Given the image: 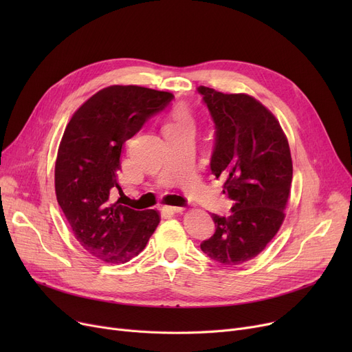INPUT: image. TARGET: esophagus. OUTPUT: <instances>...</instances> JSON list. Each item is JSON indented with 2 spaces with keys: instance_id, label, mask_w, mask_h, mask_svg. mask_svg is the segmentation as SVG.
I'll use <instances>...</instances> for the list:
<instances>
[{
  "instance_id": "1",
  "label": "esophagus",
  "mask_w": 352,
  "mask_h": 352,
  "mask_svg": "<svg viewBox=\"0 0 352 352\" xmlns=\"http://www.w3.org/2000/svg\"><path fill=\"white\" fill-rule=\"evenodd\" d=\"M162 211L166 214H179L184 211L182 207H171V206H164Z\"/></svg>"
}]
</instances>
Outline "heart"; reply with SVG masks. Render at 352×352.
<instances>
[{
	"instance_id": "1",
	"label": "heart",
	"mask_w": 352,
	"mask_h": 352,
	"mask_svg": "<svg viewBox=\"0 0 352 352\" xmlns=\"http://www.w3.org/2000/svg\"><path fill=\"white\" fill-rule=\"evenodd\" d=\"M178 124H190L188 113L184 108H178L174 113V122L170 125H178Z\"/></svg>"
}]
</instances>
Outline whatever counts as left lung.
<instances>
[{"label":"left lung","instance_id":"8db88e82","mask_svg":"<svg viewBox=\"0 0 352 352\" xmlns=\"http://www.w3.org/2000/svg\"><path fill=\"white\" fill-rule=\"evenodd\" d=\"M197 91L215 124L211 173L224 181L234 206L230 217L212 214L215 232L201 243L212 261L241 265L260 254L285 218L292 160L283 128L270 109L247 94Z\"/></svg>","mask_w":352,"mask_h":352}]
</instances>
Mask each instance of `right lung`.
Returning a JSON list of instances; mask_svg holds the SVG:
<instances>
[{"instance_id":"add662e5","label":"right lung","mask_w":352,"mask_h":352,"mask_svg":"<svg viewBox=\"0 0 352 352\" xmlns=\"http://www.w3.org/2000/svg\"><path fill=\"white\" fill-rule=\"evenodd\" d=\"M173 98L165 91L111 85L87 100L65 128L55 162V194L77 241L101 261L128 263L160 224L158 211L113 204L109 192L121 191L124 142Z\"/></svg>"}]
</instances>
